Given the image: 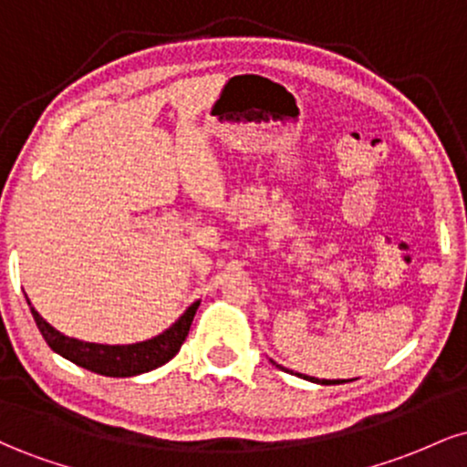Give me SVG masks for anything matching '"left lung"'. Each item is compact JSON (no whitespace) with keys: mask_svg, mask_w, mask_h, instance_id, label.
Listing matches in <instances>:
<instances>
[{"mask_svg":"<svg viewBox=\"0 0 467 467\" xmlns=\"http://www.w3.org/2000/svg\"><path fill=\"white\" fill-rule=\"evenodd\" d=\"M312 379V382H320V384H336L334 379H316V378H309Z\"/></svg>","mask_w":467,"mask_h":467,"instance_id":"obj_1","label":"left lung"}]
</instances>
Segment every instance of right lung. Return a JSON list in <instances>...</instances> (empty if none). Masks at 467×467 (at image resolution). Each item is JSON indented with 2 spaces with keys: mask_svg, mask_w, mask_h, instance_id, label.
Here are the masks:
<instances>
[{
  "mask_svg": "<svg viewBox=\"0 0 467 467\" xmlns=\"http://www.w3.org/2000/svg\"><path fill=\"white\" fill-rule=\"evenodd\" d=\"M197 307H200V301L192 303L178 323L166 329L164 334L155 336L151 340L136 342V345H96V342L77 340V337L63 336L55 327L47 325L39 312H35V307H30V312L47 347L57 351L58 356L67 358L69 362L78 364L88 371L107 375V378H131V375H140L162 367L180 351L186 336H189Z\"/></svg>",
  "mask_w": 467,
  "mask_h": 467,
  "instance_id": "right-lung-1",
  "label": "right lung"
}]
</instances>
